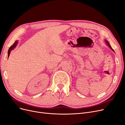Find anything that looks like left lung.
I'll return each instance as SVG.
<instances>
[{
  "label": "left lung",
  "mask_w": 125,
  "mask_h": 125,
  "mask_svg": "<svg viewBox=\"0 0 125 125\" xmlns=\"http://www.w3.org/2000/svg\"><path fill=\"white\" fill-rule=\"evenodd\" d=\"M106 43H107V45H108V46H109L110 47V48H111V49H112V50H113V51H114L113 49H112V47H111V46L110 45V44H109V42H108L107 41H106Z\"/></svg>",
  "instance_id": "left-lung-1"
}]
</instances>
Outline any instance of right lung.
Returning a JSON list of instances; mask_svg holds the SVG:
<instances>
[{
    "label": "right lung",
    "instance_id": "right-lung-1",
    "mask_svg": "<svg viewBox=\"0 0 125 125\" xmlns=\"http://www.w3.org/2000/svg\"><path fill=\"white\" fill-rule=\"evenodd\" d=\"M17 41H15V42H14V44L10 46V48H9V51H8V57H9V56H10V51H11V50H12L13 48H14V47H16V45L17 44Z\"/></svg>",
    "mask_w": 125,
    "mask_h": 125
}]
</instances>
